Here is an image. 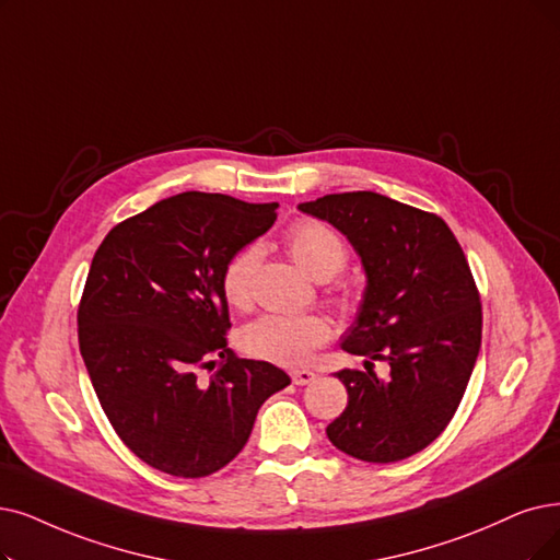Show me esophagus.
I'll list each match as a JSON object with an SVG mask.
<instances>
[{
    "label": "esophagus",
    "instance_id": "esophagus-1",
    "mask_svg": "<svg viewBox=\"0 0 560 560\" xmlns=\"http://www.w3.org/2000/svg\"><path fill=\"white\" fill-rule=\"evenodd\" d=\"M317 378V374L312 372V370H296V372H292V382L296 384V386H307V384H312Z\"/></svg>",
    "mask_w": 560,
    "mask_h": 560
}]
</instances>
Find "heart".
Listing matches in <instances>:
<instances>
[{
    "label": "heart",
    "instance_id": "b5f03b06",
    "mask_svg": "<svg viewBox=\"0 0 560 560\" xmlns=\"http://www.w3.org/2000/svg\"><path fill=\"white\" fill-rule=\"evenodd\" d=\"M289 253L303 271L319 282L330 280L342 271L347 261V248L342 238L319 222H299L287 234ZM259 248L248 245L236 253L222 271V296L236 307L245 310L253 301V280L259 264ZM330 322L322 315H280L271 312L248 324L241 332V347L261 361L299 368L307 363L312 353L330 338Z\"/></svg>",
    "mask_w": 560,
    "mask_h": 560
}]
</instances>
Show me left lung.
Masks as SVG:
<instances>
[{
    "label": "left lung",
    "mask_w": 560,
    "mask_h": 560,
    "mask_svg": "<svg viewBox=\"0 0 560 560\" xmlns=\"http://www.w3.org/2000/svg\"><path fill=\"white\" fill-rule=\"evenodd\" d=\"M299 211L338 230L363 266L365 292L340 347L390 365L386 378L338 372L349 401L326 434L355 459H407L451 422L480 351V296L462 245L439 215L370 190Z\"/></svg>",
    "instance_id": "obj_1"
}]
</instances>
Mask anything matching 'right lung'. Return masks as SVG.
Returning a JSON list of instances; mask_svg holds the SVG:
<instances>
[{
	"label": "right lung",
	"mask_w": 560,
	"mask_h": 560,
	"mask_svg": "<svg viewBox=\"0 0 560 560\" xmlns=\"http://www.w3.org/2000/svg\"><path fill=\"white\" fill-rule=\"evenodd\" d=\"M278 202L178 192L112 230L78 310L80 353L101 407L128 448L176 478H205L248 441L259 407L292 384L225 342L222 271L276 222ZM220 357L199 383L197 366Z\"/></svg>",
	"instance_id": "right-lung-1"
}]
</instances>
